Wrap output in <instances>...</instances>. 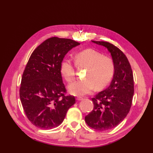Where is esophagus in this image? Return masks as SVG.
<instances>
[{
    "instance_id": "esophagus-1",
    "label": "esophagus",
    "mask_w": 153,
    "mask_h": 153,
    "mask_svg": "<svg viewBox=\"0 0 153 153\" xmlns=\"http://www.w3.org/2000/svg\"><path fill=\"white\" fill-rule=\"evenodd\" d=\"M76 100H82V97H77L76 98Z\"/></svg>"
}]
</instances>
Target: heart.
<instances>
[{
	"label": "heart",
	"instance_id": "heart-1",
	"mask_svg": "<svg viewBox=\"0 0 153 153\" xmlns=\"http://www.w3.org/2000/svg\"><path fill=\"white\" fill-rule=\"evenodd\" d=\"M74 65L65 59L60 65L61 74L66 82L71 83L76 79V67L86 69L84 79L69 85L68 90L71 94L82 96L88 94L96 88L100 90L109 84L115 74V63L109 56H103L100 52L87 48L75 54Z\"/></svg>",
	"mask_w": 153,
	"mask_h": 153
}]
</instances>
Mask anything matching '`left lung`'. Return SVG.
I'll return each instance as SVG.
<instances>
[{"instance_id":"obj_1","label":"left lung","mask_w":153,"mask_h":153,"mask_svg":"<svg viewBox=\"0 0 153 153\" xmlns=\"http://www.w3.org/2000/svg\"><path fill=\"white\" fill-rule=\"evenodd\" d=\"M92 42L107 48L115 66L110 86L92 98L94 108L85 117L90 128L105 131L119 125L130 110L134 92L133 72L128 58L117 46L103 41Z\"/></svg>"}]
</instances>
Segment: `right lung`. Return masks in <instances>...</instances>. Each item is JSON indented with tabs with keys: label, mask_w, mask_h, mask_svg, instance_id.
I'll use <instances>...</instances> for the list:
<instances>
[{
	"label": "right lung",
	"mask_w": 153,
	"mask_h": 153,
	"mask_svg": "<svg viewBox=\"0 0 153 153\" xmlns=\"http://www.w3.org/2000/svg\"><path fill=\"white\" fill-rule=\"evenodd\" d=\"M79 45L71 39L52 37L31 55L23 73L19 97L27 119L37 128L59 126L76 102L75 97L66 95L60 65L68 51Z\"/></svg>",
	"instance_id": "1"
}]
</instances>
